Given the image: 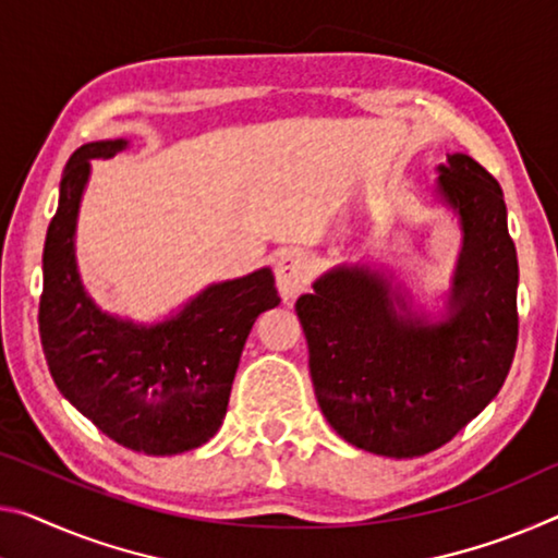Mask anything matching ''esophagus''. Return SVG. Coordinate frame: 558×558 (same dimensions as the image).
I'll list each match as a JSON object with an SVG mask.
<instances>
[{
  "label": "esophagus",
  "instance_id": "1",
  "mask_svg": "<svg viewBox=\"0 0 558 558\" xmlns=\"http://www.w3.org/2000/svg\"><path fill=\"white\" fill-rule=\"evenodd\" d=\"M307 272H311V260L305 253L295 251V247H286L276 258V282L282 300H293L303 293Z\"/></svg>",
  "mask_w": 558,
  "mask_h": 558
}]
</instances>
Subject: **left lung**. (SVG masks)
I'll return each mask as SVG.
<instances>
[{
  "instance_id": "8db88e82",
  "label": "left lung",
  "mask_w": 558,
  "mask_h": 558,
  "mask_svg": "<svg viewBox=\"0 0 558 558\" xmlns=\"http://www.w3.org/2000/svg\"><path fill=\"white\" fill-rule=\"evenodd\" d=\"M435 198L462 247L441 313L387 265L340 263L298 298L317 404L352 447L435 452L501 390L517 350V247L497 179L466 154L437 166Z\"/></svg>"
}]
</instances>
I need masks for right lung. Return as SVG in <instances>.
Masks as SVG:
<instances>
[{
    "instance_id": "right-lung-1",
    "label": "right lung",
    "mask_w": 558,
    "mask_h": 558,
    "mask_svg": "<svg viewBox=\"0 0 558 558\" xmlns=\"http://www.w3.org/2000/svg\"><path fill=\"white\" fill-rule=\"evenodd\" d=\"M126 138L76 148L61 173L44 243L39 335L59 392L106 437L134 452H191L223 424L243 344L258 315L280 303L270 268L210 282L156 323L101 311L76 265V223L94 158Z\"/></svg>"
}]
</instances>
